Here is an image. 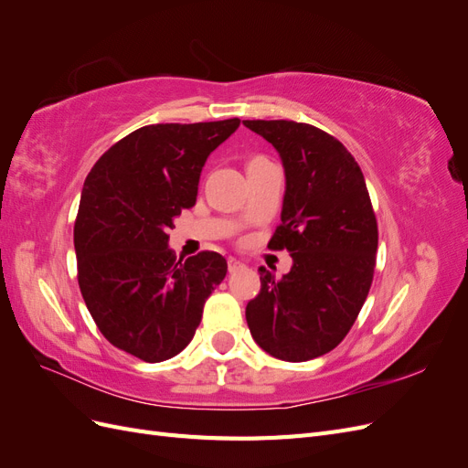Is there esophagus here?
I'll return each mask as SVG.
<instances>
[{
  "label": "esophagus",
  "instance_id": "1",
  "mask_svg": "<svg viewBox=\"0 0 468 468\" xmlns=\"http://www.w3.org/2000/svg\"><path fill=\"white\" fill-rule=\"evenodd\" d=\"M246 265L239 261V260H236V258H229V271L230 273H234V271H239V269H244Z\"/></svg>",
  "mask_w": 468,
  "mask_h": 468
}]
</instances>
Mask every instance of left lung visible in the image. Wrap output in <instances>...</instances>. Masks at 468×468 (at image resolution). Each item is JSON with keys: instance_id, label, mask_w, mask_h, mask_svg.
Returning a JSON list of instances; mask_svg holds the SVG:
<instances>
[{"instance_id": "1", "label": "left lung", "mask_w": 468, "mask_h": 468, "mask_svg": "<svg viewBox=\"0 0 468 468\" xmlns=\"http://www.w3.org/2000/svg\"><path fill=\"white\" fill-rule=\"evenodd\" d=\"M244 124L273 144L285 169L281 226L269 246L292 258L281 279L260 267L248 328L269 356L308 361L342 342L369 294L377 218L361 167L339 140L306 122Z\"/></svg>"}]
</instances>
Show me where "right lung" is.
Segmentation results:
<instances>
[{
    "mask_svg": "<svg viewBox=\"0 0 468 468\" xmlns=\"http://www.w3.org/2000/svg\"><path fill=\"white\" fill-rule=\"evenodd\" d=\"M239 119L150 124L111 146L83 183L74 226L78 282L97 328L146 363L187 347L226 260L201 251L177 261L167 230L197 201L212 150Z\"/></svg>",
    "mask_w": 468,
    "mask_h": 468,
    "instance_id": "right-lung-1",
    "label": "right lung"
}]
</instances>
